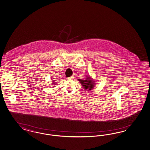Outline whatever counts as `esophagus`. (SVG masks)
Here are the masks:
<instances>
[{"label":"esophagus","mask_w":150,"mask_h":150,"mask_svg":"<svg viewBox=\"0 0 150 150\" xmlns=\"http://www.w3.org/2000/svg\"><path fill=\"white\" fill-rule=\"evenodd\" d=\"M74 75H72L71 77H70V79H74Z\"/></svg>","instance_id":"esophagus-1"}]
</instances>
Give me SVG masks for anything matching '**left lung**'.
I'll use <instances>...</instances> for the list:
<instances>
[{
	"label": "left lung",
	"instance_id": "1",
	"mask_svg": "<svg viewBox=\"0 0 150 150\" xmlns=\"http://www.w3.org/2000/svg\"><path fill=\"white\" fill-rule=\"evenodd\" d=\"M79 81L81 83L82 86L84 88V89H85V90H91L95 86V83L93 82L94 81L90 76H87L86 79L84 80L79 79Z\"/></svg>",
	"mask_w": 150,
	"mask_h": 150
}]
</instances>
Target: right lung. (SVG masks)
Returning a JSON list of instances; mask_svg holds the SVG:
<instances>
[{
  "mask_svg": "<svg viewBox=\"0 0 150 150\" xmlns=\"http://www.w3.org/2000/svg\"><path fill=\"white\" fill-rule=\"evenodd\" d=\"M53 82H53V84H54V85H54V84H55L54 83H55V82H54V81H53Z\"/></svg>",
  "mask_w": 150,
  "mask_h": 150,
  "instance_id": "1",
  "label": "right lung"
}]
</instances>
